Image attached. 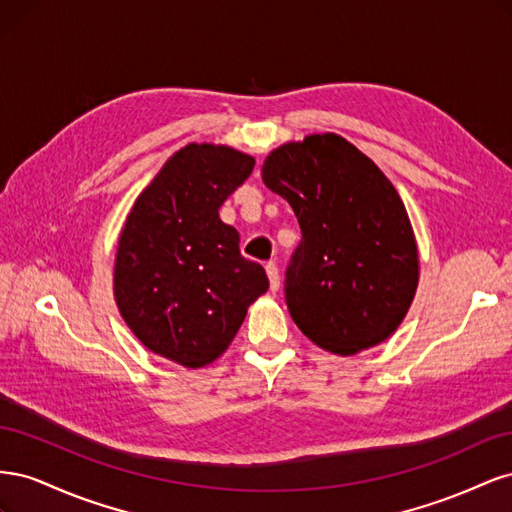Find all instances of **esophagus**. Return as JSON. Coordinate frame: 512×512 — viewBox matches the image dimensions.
Returning a JSON list of instances; mask_svg holds the SVG:
<instances>
[{
    "instance_id": "1",
    "label": "esophagus",
    "mask_w": 512,
    "mask_h": 512,
    "mask_svg": "<svg viewBox=\"0 0 512 512\" xmlns=\"http://www.w3.org/2000/svg\"><path fill=\"white\" fill-rule=\"evenodd\" d=\"M267 275H269V284H271V290L275 292L277 288H280V271H277V265L275 262H267Z\"/></svg>"
}]
</instances>
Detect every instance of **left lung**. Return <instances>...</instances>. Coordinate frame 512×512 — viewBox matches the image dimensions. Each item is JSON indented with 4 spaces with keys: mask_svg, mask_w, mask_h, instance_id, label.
I'll list each match as a JSON object with an SVG mask.
<instances>
[{
    "mask_svg": "<svg viewBox=\"0 0 512 512\" xmlns=\"http://www.w3.org/2000/svg\"><path fill=\"white\" fill-rule=\"evenodd\" d=\"M262 181L301 226L284 290L303 335L342 356L391 337L418 286L414 232L393 183L331 132L273 149Z\"/></svg>",
    "mask_w": 512,
    "mask_h": 512,
    "instance_id": "1",
    "label": "left lung"
}]
</instances>
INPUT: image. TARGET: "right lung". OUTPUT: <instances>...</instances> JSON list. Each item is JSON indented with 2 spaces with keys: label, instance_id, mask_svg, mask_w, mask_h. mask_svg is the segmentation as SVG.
<instances>
[{
  "label": "right lung",
  "instance_id": "right-lung-1",
  "mask_svg": "<svg viewBox=\"0 0 512 512\" xmlns=\"http://www.w3.org/2000/svg\"><path fill=\"white\" fill-rule=\"evenodd\" d=\"M256 160L224 145L173 153L136 198L119 235L113 288L143 346L183 367L213 363L269 288L258 262L239 252V232L220 207Z\"/></svg>",
  "mask_w": 512,
  "mask_h": 512
}]
</instances>
